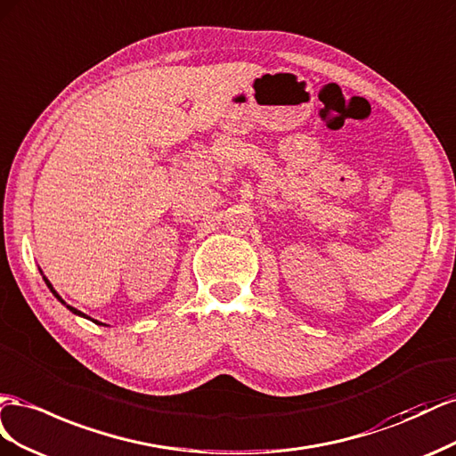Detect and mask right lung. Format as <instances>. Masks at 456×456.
<instances>
[{"label": "right lung", "instance_id": "right-lung-1", "mask_svg": "<svg viewBox=\"0 0 456 456\" xmlns=\"http://www.w3.org/2000/svg\"><path fill=\"white\" fill-rule=\"evenodd\" d=\"M44 281H45V284L49 286V290H51V292H53V296L57 297V300H59L61 304H64V300H62V297H61V296H59V294L55 292V289H53V286H51V282H49V281H47L45 277H44ZM64 305H67V304H64ZM67 307H69V309L72 311V314H74V315H80V317H86V319H89L87 315H84V314H82V311H77L76 307H72V305H67ZM91 321H94V322H97V324H102V322H99V321H95V319H91Z\"/></svg>", "mask_w": 456, "mask_h": 456}]
</instances>
